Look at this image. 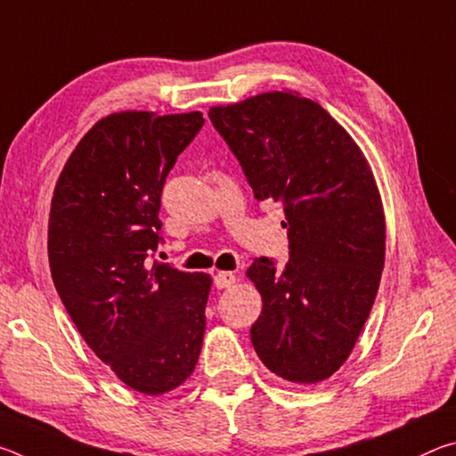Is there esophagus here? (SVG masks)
Returning a JSON list of instances; mask_svg holds the SVG:
<instances>
[{
  "label": "esophagus",
  "instance_id": "esophagus-1",
  "mask_svg": "<svg viewBox=\"0 0 456 456\" xmlns=\"http://www.w3.org/2000/svg\"><path fill=\"white\" fill-rule=\"evenodd\" d=\"M235 273L233 272H219L217 275H215V288L217 289H225V288H231V285L235 283Z\"/></svg>",
  "mask_w": 456,
  "mask_h": 456
}]
</instances>
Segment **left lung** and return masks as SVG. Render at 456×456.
Masks as SVG:
<instances>
[{
    "instance_id": "left-lung-1",
    "label": "left lung",
    "mask_w": 456,
    "mask_h": 456,
    "mask_svg": "<svg viewBox=\"0 0 456 456\" xmlns=\"http://www.w3.org/2000/svg\"><path fill=\"white\" fill-rule=\"evenodd\" d=\"M209 118L256 199L275 200L285 213L288 264L257 257L247 269L264 299L253 348L283 380H326L350 356L384 269V209L368 160L297 92L213 106Z\"/></svg>"
}]
</instances>
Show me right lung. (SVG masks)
<instances>
[{
	"mask_svg": "<svg viewBox=\"0 0 456 456\" xmlns=\"http://www.w3.org/2000/svg\"><path fill=\"white\" fill-rule=\"evenodd\" d=\"M200 112L126 110L98 120L61 168L48 257L61 304L96 356L142 395H163L195 370L205 334L207 273L151 261L160 195Z\"/></svg>",
	"mask_w": 456,
	"mask_h": 456,
	"instance_id": "1",
	"label": "right lung"
}]
</instances>
